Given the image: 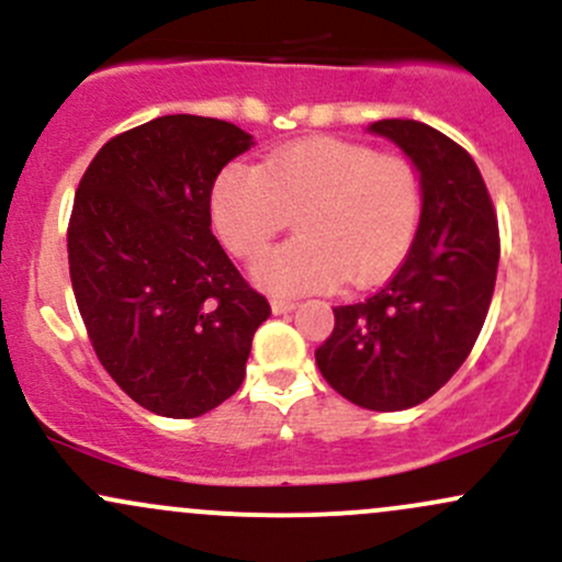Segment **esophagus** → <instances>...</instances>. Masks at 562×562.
<instances>
[{
    "instance_id": "obj_1",
    "label": "esophagus",
    "mask_w": 562,
    "mask_h": 562,
    "mask_svg": "<svg viewBox=\"0 0 562 562\" xmlns=\"http://www.w3.org/2000/svg\"><path fill=\"white\" fill-rule=\"evenodd\" d=\"M270 307H273V313H292L294 307H297V302L286 297H273L270 300Z\"/></svg>"
}]
</instances>
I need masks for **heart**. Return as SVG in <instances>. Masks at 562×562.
I'll return each mask as SVG.
<instances>
[{
	"mask_svg": "<svg viewBox=\"0 0 562 562\" xmlns=\"http://www.w3.org/2000/svg\"><path fill=\"white\" fill-rule=\"evenodd\" d=\"M220 241L257 257L297 220L300 236L257 262L270 292L300 294L369 286L393 273L412 249L422 217V180L403 156L369 145L305 140L265 156L260 167L233 161L210 196Z\"/></svg>",
	"mask_w": 562,
	"mask_h": 562,
	"instance_id": "obj_1",
	"label": "heart"
}]
</instances>
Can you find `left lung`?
Masks as SVG:
<instances>
[{
    "label": "left lung",
    "instance_id": "obj_1",
    "mask_svg": "<svg viewBox=\"0 0 562 562\" xmlns=\"http://www.w3.org/2000/svg\"><path fill=\"white\" fill-rule=\"evenodd\" d=\"M369 130L417 164L419 231L380 292L334 307L315 363L356 406L401 412L438 393L470 356L494 297L499 223L462 145L414 119H382Z\"/></svg>",
    "mask_w": 562,
    "mask_h": 562
}]
</instances>
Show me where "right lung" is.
Here are the masks:
<instances>
[{
    "instance_id": "right-lung-1",
    "label": "right lung",
    "mask_w": 562,
    "mask_h": 562,
    "mask_svg": "<svg viewBox=\"0 0 562 562\" xmlns=\"http://www.w3.org/2000/svg\"><path fill=\"white\" fill-rule=\"evenodd\" d=\"M251 135L175 113L111 137L81 175L68 270L111 380L148 412L193 419L241 387L268 300L212 233L210 196Z\"/></svg>"
}]
</instances>
